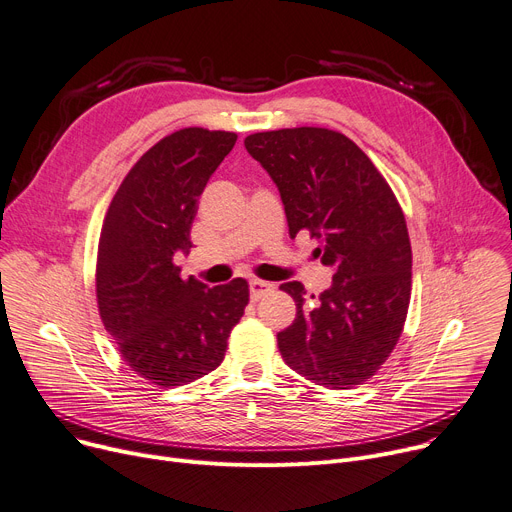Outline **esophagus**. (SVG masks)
Returning a JSON list of instances; mask_svg holds the SVG:
<instances>
[{
	"label": "esophagus",
	"mask_w": 512,
	"mask_h": 512,
	"mask_svg": "<svg viewBox=\"0 0 512 512\" xmlns=\"http://www.w3.org/2000/svg\"><path fill=\"white\" fill-rule=\"evenodd\" d=\"M249 288H251V298H253V300H259L261 296H265L267 292L274 290V284L263 282V280H251Z\"/></svg>",
	"instance_id": "1"
}]
</instances>
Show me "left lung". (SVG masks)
<instances>
[{
    "label": "left lung",
    "mask_w": 512,
    "mask_h": 512,
    "mask_svg": "<svg viewBox=\"0 0 512 512\" xmlns=\"http://www.w3.org/2000/svg\"><path fill=\"white\" fill-rule=\"evenodd\" d=\"M245 148L278 185L290 238L309 232L335 271L313 302L300 282L280 286L296 302V319L278 333L280 354L315 385H362L391 356L410 306L412 245L399 201L339 131H261L247 135Z\"/></svg>",
    "instance_id": "obj_1"
}]
</instances>
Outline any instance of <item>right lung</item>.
I'll return each mask as SVG.
<instances>
[{"instance_id": "obj_1", "label": "right lung", "mask_w": 512, "mask_h": 512, "mask_svg": "<svg viewBox=\"0 0 512 512\" xmlns=\"http://www.w3.org/2000/svg\"><path fill=\"white\" fill-rule=\"evenodd\" d=\"M236 133L185 127L154 144L119 185L102 222L96 300L125 364L158 387H181L216 370L249 304L236 278L208 288L181 278L197 199L234 148Z\"/></svg>"}]
</instances>
